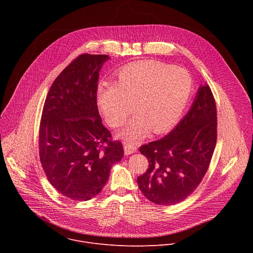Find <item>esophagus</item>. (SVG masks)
<instances>
[{
	"mask_svg": "<svg viewBox=\"0 0 253 253\" xmlns=\"http://www.w3.org/2000/svg\"><path fill=\"white\" fill-rule=\"evenodd\" d=\"M136 150H137V146L135 145V144L127 143V142L124 143V153L126 155H130V154L136 152Z\"/></svg>",
	"mask_w": 253,
	"mask_h": 253,
	"instance_id": "1",
	"label": "esophagus"
}]
</instances>
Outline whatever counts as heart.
<instances>
[{"mask_svg":"<svg viewBox=\"0 0 253 253\" xmlns=\"http://www.w3.org/2000/svg\"><path fill=\"white\" fill-rule=\"evenodd\" d=\"M189 72L157 61L129 64L117 73L115 83L100 84L97 106L107 124L119 127L133 109L137 112L119 136L136 142L152 130L163 133L181 116L192 93Z\"/></svg>","mask_w":253,"mask_h":253,"instance_id":"obj_1","label":"heart"}]
</instances>
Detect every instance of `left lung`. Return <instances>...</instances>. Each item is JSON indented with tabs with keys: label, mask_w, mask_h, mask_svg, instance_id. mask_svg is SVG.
<instances>
[{
	"label": "left lung",
	"mask_w": 253,
	"mask_h": 253,
	"mask_svg": "<svg viewBox=\"0 0 253 253\" xmlns=\"http://www.w3.org/2000/svg\"><path fill=\"white\" fill-rule=\"evenodd\" d=\"M217 139L216 105L210 87L200 86L187 114L165 137L140 147L149 168L137 178L147 199L173 205L187 198L209 167Z\"/></svg>",
	"instance_id": "left-lung-1"
}]
</instances>
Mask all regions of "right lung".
<instances>
[{"instance_id": "right-lung-1", "label": "right lung", "mask_w": 253, "mask_h": 253, "mask_svg": "<svg viewBox=\"0 0 253 253\" xmlns=\"http://www.w3.org/2000/svg\"><path fill=\"white\" fill-rule=\"evenodd\" d=\"M109 59L80 55L55 79L44 104L40 160L52 186L72 200L100 193L124 155L122 143L102 124L96 100L99 72Z\"/></svg>"}]
</instances>
